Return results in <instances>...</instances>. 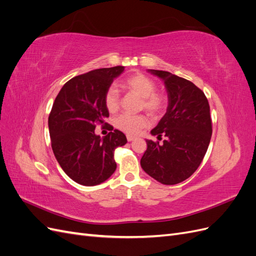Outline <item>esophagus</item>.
<instances>
[{"instance_id":"1","label":"esophagus","mask_w":256,"mask_h":256,"mask_svg":"<svg viewBox=\"0 0 256 256\" xmlns=\"http://www.w3.org/2000/svg\"><path fill=\"white\" fill-rule=\"evenodd\" d=\"M134 138H134V136H129V134L127 136V140H128V142H131V141H134Z\"/></svg>"}]
</instances>
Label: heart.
Segmentation results:
<instances>
[{"label": "heart", "instance_id": "heart-1", "mask_svg": "<svg viewBox=\"0 0 256 256\" xmlns=\"http://www.w3.org/2000/svg\"><path fill=\"white\" fill-rule=\"evenodd\" d=\"M122 86L142 98V108L152 115H158L166 106V98L154 92L156 84L143 74H134L122 82ZM120 92L112 86L106 92L104 104L110 113L120 109ZM148 125V120L144 115L122 114L116 118L115 126L128 134H138Z\"/></svg>", "mask_w": 256, "mask_h": 256}]
</instances>
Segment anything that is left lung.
<instances>
[{
  "instance_id": "1",
  "label": "left lung",
  "mask_w": 256,
  "mask_h": 256,
  "mask_svg": "<svg viewBox=\"0 0 256 256\" xmlns=\"http://www.w3.org/2000/svg\"><path fill=\"white\" fill-rule=\"evenodd\" d=\"M164 82L168 108L164 118L150 134L164 143L146 140L141 158L144 172L164 184H176L189 178L202 162L212 138V120L208 100L192 82L171 72L148 69Z\"/></svg>"
}]
</instances>
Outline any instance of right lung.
<instances>
[{"label":"right lung","mask_w":256,"mask_h":256,"mask_svg":"<svg viewBox=\"0 0 256 256\" xmlns=\"http://www.w3.org/2000/svg\"><path fill=\"white\" fill-rule=\"evenodd\" d=\"M125 67L100 68L76 76L64 84L49 115L52 150L66 175L82 186H96L115 172L114 150L127 143L126 136L112 130L100 138L97 124L104 125L109 111L106 92Z\"/></svg>","instance_id":"add662e5"}]
</instances>
